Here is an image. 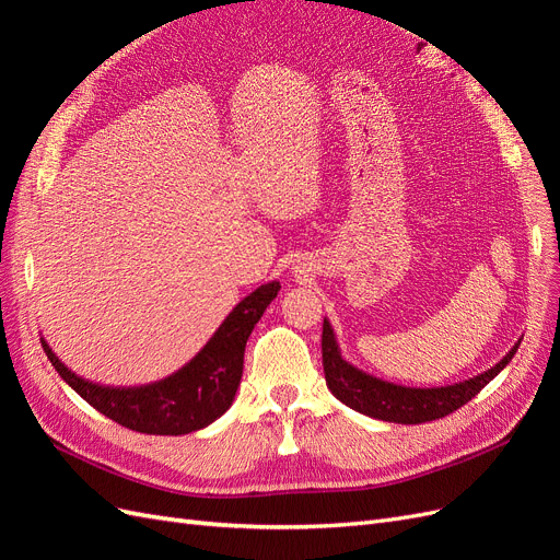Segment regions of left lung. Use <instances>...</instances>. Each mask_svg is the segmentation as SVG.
Returning <instances> with one entry per match:
<instances>
[{
	"instance_id": "left-lung-1",
	"label": "left lung",
	"mask_w": 560,
	"mask_h": 560,
	"mask_svg": "<svg viewBox=\"0 0 560 560\" xmlns=\"http://www.w3.org/2000/svg\"><path fill=\"white\" fill-rule=\"evenodd\" d=\"M521 338L495 366L474 378L442 387H406L371 376L343 360L329 319L325 317V325H322V364H325V378L331 395L369 418L401 422V425H418V422L444 418L460 409L512 362Z\"/></svg>"
}]
</instances>
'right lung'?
<instances>
[{"label":"right lung","instance_id":"obj_1","mask_svg":"<svg viewBox=\"0 0 560 560\" xmlns=\"http://www.w3.org/2000/svg\"><path fill=\"white\" fill-rule=\"evenodd\" d=\"M278 292V280L257 287L226 315L194 360L156 383L132 387L100 385L67 369L44 336L42 348L60 378L118 425L144 434H189L208 428L229 411L243 378L247 338Z\"/></svg>","mask_w":560,"mask_h":560}]
</instances>
